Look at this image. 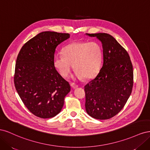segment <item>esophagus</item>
<instances>
[{
  "label": "esophagus",
  "mask_w": 150,
  "mask_h": 150,
  "mask_svg": "<svg viewBox=\"0 0 150 150\" xmlns=\"http://www.w3.org/2000/svg\"><path fill=\"white\" fill-rule=\"evenodd\" d=\"M71 86L73 89H76V88H77L78 87V85H77L76 84H75L74 83H71Z\"/></svg>",
  "instance_id": "34e87169"
}]
</instances>
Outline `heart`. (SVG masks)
<instances>
[{
    "label": "heart",
    "instance_id": "b5f03b06",
    "mask_svg": "<svg viewBox=\"0 0 150 150\" xmlns=\"http://www.w3.org/2000/svg\"><path fill=\"white\" fill-rule=\"evenodd\" d=\"M63 54L53 58V66L61 76L67 78L73 66L76 79H91L100 70L103 51L96 42L76 41L63 49Z\"/></svg>",
    "mask_w": 150,
    "mask_h": 150
}]
</instances>
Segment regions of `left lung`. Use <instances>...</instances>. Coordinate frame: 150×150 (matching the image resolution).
<instances>
[{
    "label": "left lung",
    "instance_id": "1",
    "mask_svg": "<svg viewBox=\"0 0 150 150\" xmlns=\"http://www.w3.org/2000/svg\"><path fill=\"white\" fill-rule=\"evenodd\" d=\"M86 34L101 41L103 52V64L99 73L84 86L86 111L95 119H110L123 108L130 96L133 66L128 52L112 35Z\"/></svg>",
    "mask_w": 150,
    "mask_h": 150
}]
</instances>
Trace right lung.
Returning <instances> with one entry per match:
<instances>
[{"label": "right lung", "mask_w": 150, "mask_h": 150, "mask_svg": "<svg viewBox=\"0 0 150 150\" xmlns=\"http://www.w3.org/2000/svg\"><path fill=\"white\" fill-rule=\"evenodd\" d=\"M70 34L45 31L27 42L17 57L14 84L26 108L35 116L51 118L59 113L71 91L53 66L59 44Z\"/></svg>", "instance_id": "right-lung-1"}]
</instances>
